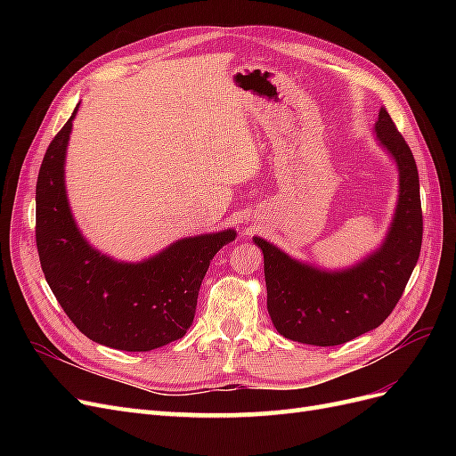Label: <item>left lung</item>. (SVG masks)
Wrapping results in <instances>:
<instances>
[{"mask_svg":"<svg viewBox=\"0 0 456 456\" xmlns=\"http://www.w3.org/2000/svg\"><path fill=\"white\" fill-rule=\"evenodd\" d=\"M372 133L399 173L395 213L377 251L350 268L329 272L253 238L265 255L268 314L289 340L337 346L377 329L395 308L417 266L422 245L417 163L386 108H380Z\"/></svg>","mask_w":456,"mask_h":456,"instance_id":"obj_1","label":"left lung"}]
</instances>
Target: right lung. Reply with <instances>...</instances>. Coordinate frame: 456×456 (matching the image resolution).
<instances>
[{
	"label": "right lung",
	"mask_w": 456,
	"mask_h": 456,
	"mask_svg": "<svg viewBox=\"0 0 456 456\" xmlns=\"http://www.w3.org/2000/svg\"><path fill=\"white\" fill-rule=\"evenodd\" d=\"M51 141L36 184L41 270L72 323L87 338L123 352H150L183 338L213 256L236 230L183 238L141 262L102 255L79 232L64 184L72 119Z\"/></svg>",
	"instance_id": "1"
}]
</instances>
